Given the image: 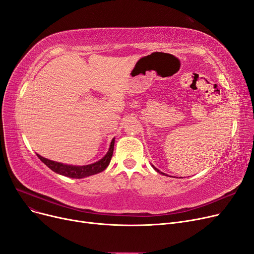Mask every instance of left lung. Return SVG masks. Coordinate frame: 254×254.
Listing matches in <instances>:
<instances>
[{"label": "left lung", "instance_id": "left-lung-1", "mask_svg": "<svg viewBox=\"0 0 254 254\" xmlns=\"http://www.w3.org/2000/svg\"><path fill=\"white\" fill-rule=\"evenodd\" d=\"M152 167H153V166H152ZM153 168H154V170H156V171H157V172H159V173H162V174H164V173H163V172H161V171H160V170H159V169H157V168H156V167H153Z\"/></svg>", "mask_w": 254, "mask_h": 254}]
</instances>
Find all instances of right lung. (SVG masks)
Segmentation results:
<instances>
[{
	"mask_svg": "<svg viewBox=\"0 0 254 254\" xmlns=\"http://www.w3.org/2000/svg\"><path fill=\"white\" fill-rule=\"evenodd\" d=\"M114 143H115V138L112 139L111 144H110V148L103 159L93 164L85 165V166H72V165L58 163V162L43 158L39 156V154H37V157L54 172L64 176H67V178H71V179H83V178H87V176L100 173L108 167V165L110 164V162H111V159L113 156Z\"/></svg>",
	"mask_w": 254,
	"mask_h": 254,
	"instance_id": "obj_1",
	"label": "right lung"
}]
</instances>
